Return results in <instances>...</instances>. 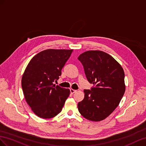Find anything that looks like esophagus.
<instances>
[{
    "mask_svg": "<svg viewBox=\"0 0 146 146\" xmlns=\"http://www.w3.org/2000/svg\"><path fill=\"white\" fill-rule=\"evenodd\" d=\"M76 91V90H74L73 89H70V92H71V94H74Z\"/></svg>",
    "mask_w": 146,
    "mask_h": 146,
    "instance_id": "1",
    "label": "esophagus"
}]
</instances>
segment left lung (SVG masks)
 Returning <instances> with one entry per match:
<instances>
[{"instance_id": "8db88e82", "label": "left lung", "mask_w": 146, "mask_h": 146, "mask_svg": "<svg viewBox=\"0 0 146 146\" xmlns=\"http://www.w3.org/2000/svg\"><path fill=\"white\" fill-rule=\"evenodd\" d=\"M78 59L84 66L87 80L94 86L91 90H84V98L78 104L79 112L91 121H101L118 106L125 93L124 71L103 51H86Z\"/></svg>"}]
</instances>
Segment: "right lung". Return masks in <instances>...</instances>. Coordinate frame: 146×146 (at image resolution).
<instances>
[{
    "label": "right lung",
    "mask_w": 146,
    "mask_h": 146,
    "mask_svg": "<svg viewBox=\"0 0 146 146\" xmlns=\"http://www.w3.org/2000/svg\"><path fill=\"white\" fill-rule=\"evenodd\" d=\"M73 49L44 50L29 62L21 80L25 99L32 111L43 119H51L61 112L70 89L56 86L61 70Z\"/></svg>",
    "instance_id": "obj_1"
}]
</instances>
